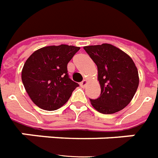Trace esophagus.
I'll use <instances>...</instances> for the list:
<instances>
[{
    "instance_id": "34e87169",
    "label": "esophagus",
    "mask_w": 158,
    "mask_h": 158,
    "mask_svg": "<svg viewBox=\"0 0 158 158\" xmlns=\"http://www.w3.org/2000/svg\"><path fill=\"white\" fill-rule=\"evenodd\" d=\"M87 83H88V81H87L86 79H84L82 82L80 83V86L83 87V88H84V87H85V86H86Z\"/></svg>"
}]
</instances>
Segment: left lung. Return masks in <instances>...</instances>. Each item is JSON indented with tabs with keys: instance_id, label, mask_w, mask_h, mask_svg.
<instances>
[{
	"instance_id": "left-lung-1",
	"label": "left lung",
	"mask_w": 158,
	"mask_h": 158,
	"mask_svg": "<svg viewBox=\"0 0 158 158\" xmlns=\"http://www.w3.org/2000/svg\"><path fill=\"white\" fill-rule=\"evenodd\" d=\"M84 49L98 67L101 95L90 99L95 110L102 114L116 113L132 101L139 86V73L133 59L110 44L85 46Z\"/></svg>"
}]
</instances>
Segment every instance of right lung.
<instances>
[{"label":"right lung","mask_w":158,"mask_h":158,"mask_svg":"<svg viewBox=\"0 0 158 158\" xmlns=\"http://www.w3.org/2000/svg\"><path fill=\"white\" fill-rule=\"evenodd\" d=\"M79 48L66 44L46 46L26 60L22 69V82L31 101L40 109H60L79 86L68 77V64Z\"/></svg>","instance_id":"obj_1"}]
</instances>
